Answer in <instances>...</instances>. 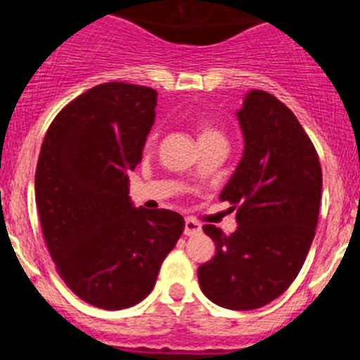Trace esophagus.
<instances>
[{
  "label": "esophagus",
  "mask_w": 360,
  "mask_h": 360,
  "mask_svg": "<svg viewBox=\"0 0 360 360\" xmlns=\"http://www.w3.org/2000/svg\"><path fill=\"white\" fill-rule=\"evenodd\" d=\"M200 231H202V228H200V224L197 222V220H193V219L184 220V235L193 236V235H199Z\"/></svg>",
  "instance_id": "34e87169"
}]
</instances>
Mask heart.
Instances as JSON below:
<instances>
[{
  "instance_id": "1",
  "label": "heart",
  "mask_w": 360,
  "mask_h": 360,
  "mask_svg": "<svg viewBox=\"0 0 360 360\" xmlns=\"http://www.w3.org/2000/svg\"><path fill=\"white\" fill-rule=\"evenodd\" d=\"M212 136H220V134L217 131H213V129H210V127H200L199 141L204 140V138H212ZM154 143H156V132H152V134L148 136L147 143H145V148H147V150H148V148L154 147Z\"/></svg>"
}]
</instances>
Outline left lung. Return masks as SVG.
Masks as SVG:
<instances>
[{"instance_id":"1","label":"left lung","mask_w":360,"mask_h":360,"mask_svg":"<svg viewBox=\"0 0 360 360\" xmlns=\"http://www.w3.org/2000/svg\"><path fill=\"white\" fill-rule=\"evenodd\" d=\"M244 156L220 200L236 208L231 235L204 233L215 257L197 269L200 290L219 307L252 310L289 289L316 235L323 176L309 134L283 102L252 89L238 112Z\"/></svg>"}]
</instances>
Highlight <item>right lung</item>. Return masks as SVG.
Returning <instances> with one entry per match:
<instances>
[{"label":"right lung","instance_id":"add662e5","mask_svg":"<svg viewBox=\"0 0 360 360\" xmlns=\"http://www.w3.org/2000/svg\"><path fill=\"white\" fill-rule=\"evenodd\" d=\"M156 103L147 86L91 87L55 116L39 154L35 202L50 257L71 292L98 309L145 300L184 229L179 213L134 208L129 197Z\"/></svg>","mask_w":360,"mask_h":360}]
</instances>
